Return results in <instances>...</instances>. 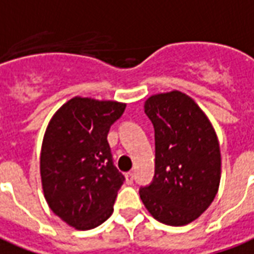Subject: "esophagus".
<instances>
[{
    "mask_svg": "<svg viewBox=\"0 0 254 254\" xmlns=\"http://www.w3.org/2000/svg\"><path fill=\"white\" fill-rule=\"evenodd\" d=\"M125 180H127V185L133 183V172H127V174H125Z\"/></svg>",
    "mask_w": 254,
    "mask_h": 254,
    "instance_id": "obj_1",
    "label": "esophagus"
}]
</instances>
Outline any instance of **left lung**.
<instances>
[{
    "mask_svg": "<svg viewBox=\"0 0 254 254\" xmlns=\"http://www.w3.org/2000/svg\"><path fill=\"white\" fill-rule=\"evenodd\" d=\"M144 109L155 127V176L140 198L159 222L183 226L200 217L218 192L217 133L194 99L178 90L151 95Z\"/></svg>",
    "mask_w": 254,
    "mask_h": 254,
    "instance_id": "left-lung-1",
    "label": "left lung"
}]
</instances>
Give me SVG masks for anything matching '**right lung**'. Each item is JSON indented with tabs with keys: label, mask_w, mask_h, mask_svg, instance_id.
I'll return each instance as SVG.
<instances>
[{
	"label": "right lung",
	"mask_w": 254,
	"mask_h": 254,
	"mask_svg": "<svg viewBox=\"0 0 254 254\" xmlns=\"http://www.w3.org/2000/svg\"><path fill=\"white\" fill-rule=\"evenodd\" d=\"M125 108L117 101L74 97L47 127L40 153L44 198L78 230L99 226L113 213L124 175L113 164L108 133Z\"/></svg>",
	"instance_id": "1"
}]
</instances>
